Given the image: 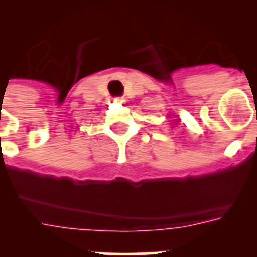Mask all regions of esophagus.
I'll list each match as a JSON object with an SVG mask.
<instances>
[{
	"instance_id": "1",
	"label": "esophagus",
	"mask_w": 257,
	"mask_h": 257,
	"mask_svg": "<svg viewBox=\"0 0 257 257\" xmlns=\"http://www.w3.org/2000/svg\"><path fill=\"white\" fill-rule=\"evenodd\" d=\"M123 97H114V103H123Z\"/></svg>"
}]
</instances>
